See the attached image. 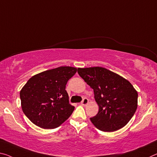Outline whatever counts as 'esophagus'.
Wrapping results in <instances>:
<instances>
[{
  "label": "esophagus",
  "instance_id": "obj_1",
  "mask_svg": "<svg viewBox=\"0 0 157 157\" xmlns=\"http://www.w3.org/2000/svg\"><path fill=\"white\" fill-rule=\"evenodd\" d=\"M88 103H89V100L86 98H83V100L82 101V102H81V104L82 105H86V104H88Z\"/></svg>",
  "mask_w": 157,
  "mask_h": 157
}]
</instances>
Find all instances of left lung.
Masks as SVG:
<instances>
[{
    "instance_id": "8db88e82",
    "label": "left lung",
    "mask_w": 157,
    "mask_h": 157,
    "mask_svg": "<svg viewBox=\"0 0 157 157\" xmlns=\"http://www.w3.org/2000/svg\"><path fill=\"white\" fill-rule=\"evenodd\" d=\"M79 75L94 89L99 107L90 118L99 130L113 132L126 125L138 106V92L128 80L102 67L78 68Z\"/></svg>"
}]
</instances>
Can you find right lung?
<instances>
[{"label": "right lung", "instance_id": "1", "mask_svg": "<svg viewBox=\"0 0 157 157\" xmlns=\"http://www.w3.org/2000/svg\"><path fill=\"white\" fill-rule=\"evenodd\" d=\"M77 68L61 66L30 78L20 91L21 108L31 122L39 127L55 128L68 119L75 109L66 90Z\"/></svg>", "mask_w": 157, "mask_h": 157}]
</instances>
